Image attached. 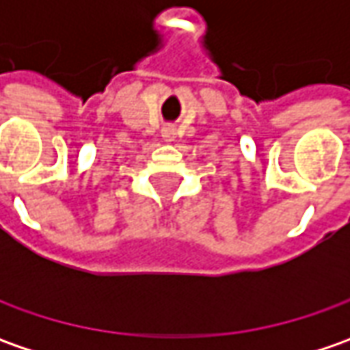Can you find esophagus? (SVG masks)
I'll use <instances>...</instances> for the list:
<instances>
[{
    "mask_svg": "<svg viewBox=\"0 0 350 350\" xmlns=\"http://www.w3.org/2000/svg\"><path fill=\"white\" fill-rule=\"evenodd\" d=\"M161 136H163V140L165 142L175 140V126H171V124L163 126V130H161Z\"/></svg>",
    "mask_w": 350,
    "mask_h": 350,
    "instance_id": "1",
    "label": "esophagus"
}]
</instances>
